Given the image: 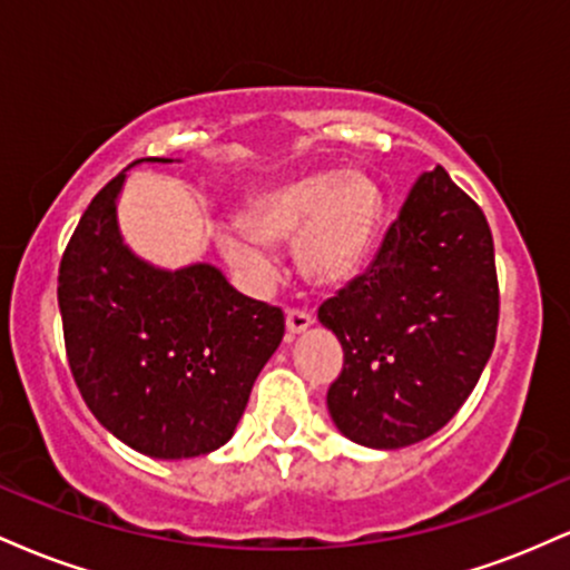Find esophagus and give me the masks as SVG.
Returning a JSON list of instances; mask_svg holds the SVG:
<instances>
[{"mask_svg":"<svg viewBox=\"0 0 570 570\" xmlns=\"http://www.w3.org/2000/svg\"><path fill=\"white\" fill-rule=\"evenodd\" d=\"M311 324H313L311 311H303V307H289V311H286V335L289 337L305 332Z\"/></svg>","mask_w":570,"mask_h":570,"instance_id":"1","label":"esophagus"}]
</instances>
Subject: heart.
<instances>
[{
    "instance_id": "heart-1",
    "label": "heart",
    "mask_w": 570,
    "mask_h": 570,
    "mask_svg": "<svg viewBox=\"0 0 570 570\" xmlns=\"http://www.w3.org/2000/svg\"><path fill=\"white\" fill-rule=\"evenodd\" d=\"M381 212L383 195L372 176L326 168L267 189L248 206V230L225 227L217 244L227 263L265 284L276 273L271 244L294 238L303 276L318 286H337L367 259Z\"/></svg>"
}]
</instances>
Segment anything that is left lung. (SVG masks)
<instances>
[{
  "label": "left lung",
  "instance_id": "1",
  "mask_svg": "<svg viewBox=\"0 0 570 570\" xmlns=\"http://www.w3.org/2000/svg\"><path fill=\"white\" fill-rule=\"evenodd\" d=\"M343 345L332 421L364 448L440 431L480 381L499 330L493 235L442 166L423 174L367 271L318 307Z\"/></svg>",
  "mask_w": 570,
  "mask_h": 570
}]
</instances>
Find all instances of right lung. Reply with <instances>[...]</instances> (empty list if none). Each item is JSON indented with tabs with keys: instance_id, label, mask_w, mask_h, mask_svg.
Listing matches in <instances>:
<instances>
[{
	"instance_id": "obj_1",
	"label": "right lung",
	"mask_w": 570,
	"mask_h": 570,
	"mask_svg": "<svg viewBox=\"0 0 570 570\" xmlns=\"http://www.w3.org/2000/svg\"><path fill=\"white\" fill-rule=\"evenodd\" d=\"M168 163L163 158H153ZM117 174L85 208L58 267V307L77 389L128 448L193 458L233 436L284 313L235 292L212 265L160 271L117 230Z\"/></svg>"
}]
</instances>
